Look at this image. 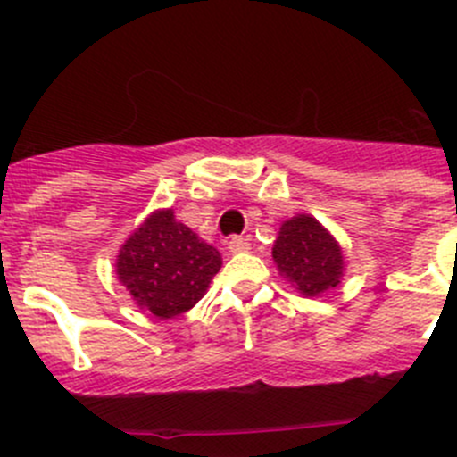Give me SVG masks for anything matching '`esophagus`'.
<instances>
[{
    "instance_id": "obj_1",
    "label": "esophagus",
    "mask_w": 457,
    "mask_h": 457,
    "mask_svg": "<svg viewBox=\"0 0 457 457\" xmlns=\"http://www.w3.org/2000/svg\"><path fill=\"white\" fill-rule=\"evenodd\" d=\"M250 250V241L245 237H234L229 238V252L232 254H243V252Z\"/></svg>"
}]
</instances>
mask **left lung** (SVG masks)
I'll list each match as a JSON object with an SVG mask.
<instances>
[{
    "instance_id": "obj_1",
    "label": "left lung",
    "mask_w": 457,
    "mask_h": 457,
    "mask_svg": "<svg viewBox=\"0 0 457 457\" xmlns=\"http://www.w3.org/2000/svg\"><path fill=\"white\" fill-rule=\"evenodd\" d=\"M271 256L278 274L305 298L338 287L345 276L343 247L312 214H296L283 220Z\"/></svg>"
}]
</instances>
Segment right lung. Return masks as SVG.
Segmentation results:
<instances>
[{
  "mask_svg": "<svg viewBox=\"0 0 457 457\" xmlns=\"http://www.w3.org/2000/svg\"><path fill=\"white\" fill-rule=\"evenodd\" d=\"M220 265V252L165 207L147 214L128 237L114 267L135 305L168 320L205 296Z\"/></svg>",
  "mask_w": 457,
  "mask_h": 457,
  "instance_id": "1",
  "label": "right lung"
}]
</instances>
